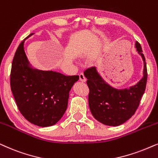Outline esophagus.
Masks as SVG:
<instances>
[{"instance_id": "1", "label": "esophagus", "mask_w": 158, "mask_h": 158, "mask_svg": "<svg viewBox=\"0 0 158 158\" xmlns=\"http://www.w3.org/2000/svg\"><path fill=\"white\" fill-rule=\"evenodd\" d=\"M79 79H80V81H81V82H85L86 81V78H85V75H83V73H81V74L79 75Z\"/></svg>"}]
</instances>
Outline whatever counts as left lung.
Segmentation results:
<instances>
[{"mask_svg": "<svg viewBox=\"0 0 158 158\" xmlns=\"http://www.w3.org/2000/svg\"><path fill=\"white\" fill-rule=\"evenodd\" d=\"M135 48L144 62L143 76L136 85L126 89H116L104 81L96 67L84 72L90 90V110L96 120L106 126H118L130 119L144 93L147 80L146 61L141 45L137 41Z\"/></svg>", "mask_w": 158, "mask_h": 158, "instance_id": "8db88e82", "label": "left lung"}]
</instances>
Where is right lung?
Wrapping results in <instances>:
<instances>
[{
    "label": "right lung",
    "mask_w": 158,
    "mask_h": 158,
    "mask_svg": "<svg viewBox=\"0 0 158 158\" xmlns=\"http://www.w3.org/2000/svg\"><path fill=\"white\" fill-rule=\"evenodd\" d=\"M26 39L16 49L12 61V94L25 119L40 127L52 126L66 111L69 91L79 76H67L56 71L35 68L24 52Z\"/></svg>",
    "instance_id": "right-lung-1"
}]
</instances>
